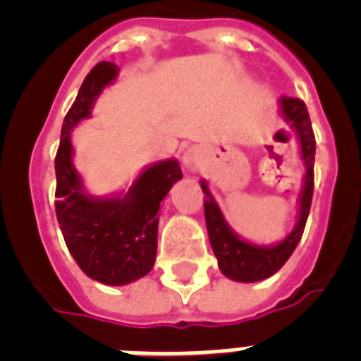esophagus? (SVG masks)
<instances>
[{
  "mask_svg": "<svg viewBox=\"0 0 361 361\" xmlns=\"http://www.w3.org/2000/svg\"><path fill=\"white\" fill-rule=\"evenodd\" d=\"M183 164H185L187 170L197 172L200 169V153H198V149H195V147L185 149V153H183Z\"/></svg>",
  "mask_w": 361,
  "mask_h": 361,
  "instance_id": "esophagus-1",
  "label": "esophagus"
}]
</instances>
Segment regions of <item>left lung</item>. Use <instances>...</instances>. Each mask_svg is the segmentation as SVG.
I'll return each mask as SVG.
<instances>
[{
    "label": "left lung",
    "instance_id": "left-lung-1",
    "mask_svg": "<svg viewBox=\"0 0 361 361\" xmlns=\"http://www.w3.org/2000/svg\"><path fill=\"white\" fill-rule=\"evenodd\" d=\"M279 109L283 120L296 133L300 155H302L303 166H305L303 187L300 198H298L300 209H298L296 226L285 240L275 243V245H255V243L241 240L226 223L219 204L215 202V198L209 192L206 180L200 181L204 195H206L204 215H206L209 243H212V249L217 257L219 269L228 279L240 281V283H257V281L268 279L275 271L283 268V264L290 258V255L302 240L309 209H311V200H313V169L317 144H314L309 112L305 109V103L296 97H281Z\"/></svg>",
    "mask_w": 361,
    "mask_h": 361
}]
</instances>
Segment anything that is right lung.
Instances as JSON below:
<instances>
[{"instance_id":"add662e5","label":"right lung","mask_w":361,"mask_h":361,"mask_svg":"<svg viewBox=\"0 0 361 361\" xmlns=\"http://www.w3.org/2000/svg\"><path fill=\"white\" fill-rule=\"evenodd\" d=\"M118 65L101 61L82 82L61 127L56 153V215L67 249L87 277L120 286L149 274L157 255L159 206L176 181L180 163L166 159L140 172L129 191L116 197L87 195L73 164L71 130L92 116L95 99L118 76Z\"/></svg>"}]
</instances>
